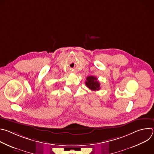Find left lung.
Instances as JSON below:
<instances>
[{
    "label": "left lung",
    "mask_w": 154,
    "mask_h": 154,
    "mask_svg": "<svg viewBox=\"0 0 154 154\" xmlns=\"http://www.w3.org/2000/svg\"><path fill=\"white\" fill-rule=\"evenodd\" d=\"M86 86L92 91H98L100 90V83L97 81L96 77L88 76L86 78V81L85 82Z\"/></svg>",
    "instance_id": "left-lung-1"
}]
</instances>
